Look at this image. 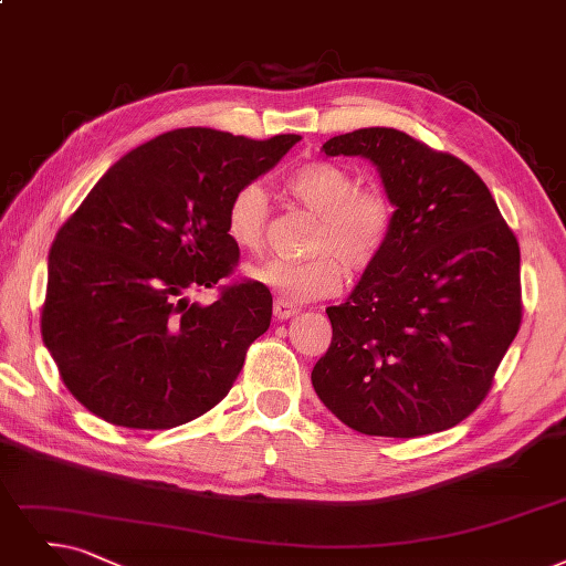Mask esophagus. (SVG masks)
<instances>
[{"label": "esophagus", "instance_id": "1", "mask_svg": "<svg viewBox=\"0 0 566 566\" xmlns=\"http://www.w3.org/2000/svg\"><path fill=\"white\" fill-rule=\"evenodd\" d=\"M300 308L295 306V304H290V302H285V300H276L274 302V315H276V321H287V318H292V315H295Z\"/></svg>", "mask_w": 566, "mask_h": 566}]
</instances>
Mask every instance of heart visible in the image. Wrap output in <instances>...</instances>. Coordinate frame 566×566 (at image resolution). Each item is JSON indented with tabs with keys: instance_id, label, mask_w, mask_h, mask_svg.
Segmentation results:
<instances>
[{
	"instance_id": "obj_1",
	"label": "heart",
	"mask_w": 566,
	"mask_h": 566,
	"mask_svg": "<svg viewBox=\"0 0 566 566\" xmlns=\"http://www.w3.org/2000/svg\"><path fill=\"white\" fill-rule=\"evenodd\" d=\"M285 195L318 218L311 237V258L302 262L266 260L248 266V279L285 302L321 300L342 287L344 276L369 274L386 253L395 230V201L380 186H359V178L334 163H306L283 180ZM269 228V199L258 184L234 192L228 207V237L258 251Z\"/></svg>"
}]
</instances>
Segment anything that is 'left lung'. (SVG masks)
<instances>
[{
	"instance_id": "obj_1",
	"label": "left lung",
	"mask_w": 566,
	"mask_h": 566,
	"mask_svg": "<svg viewBox=\"0 0 566 566\" xmlns=\"http://www.w3.org/2000/svg\"><path fill=\"white\" fill-rule=\"evenodd\" d=\"M361 155L395 201V230L348 302L311 380L327 409L369 437L455 427L488 397L523 323L520 245L481 176L395 127L323 144Z\"/></svg>"
}]
</instances>
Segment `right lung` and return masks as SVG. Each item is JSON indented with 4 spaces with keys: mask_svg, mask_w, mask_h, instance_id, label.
<instances>
[{
    "mask_svg": "<svg viewBox=\"0 0 566 566\" xmlns=\"http://www.w3.org/2000/svg\"><path fill=\"white\" fill-rule=\"evenodd\" d=\"M300 142L207 127L134 148L64 220L49 255L41 336L90 413L129 429H171L228 397L271 323V292L232 279L234 192ZM216 286L201 307L187 295Z\"/></svg>",
    "mask_w": 566,
    "mask_h": 566,
    "instance_id": "add662e5",
    "label": "right lung"
}]
</instances>
